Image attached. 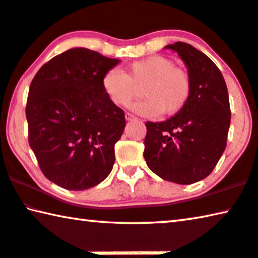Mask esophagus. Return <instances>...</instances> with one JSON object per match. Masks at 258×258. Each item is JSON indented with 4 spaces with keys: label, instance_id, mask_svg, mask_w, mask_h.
Listing matches in <instances>:
<instances>
[{
    "label": "esophagus",
    "instance_id": "obj_1",
    "mask_svg": "<svg viewBox=\"0 0 258 258\" xmlns=\"http://www.w3.org/2000/svg\"><path fill=\"white\" fill-rule=\"evenodd\" d=\"M136 118V116L134 115V114L132 113H125V120L126 121H132V120H135Z\"/></svg>",
    "mask_w": 258,
    "mask_h": 258
}]
</instances>
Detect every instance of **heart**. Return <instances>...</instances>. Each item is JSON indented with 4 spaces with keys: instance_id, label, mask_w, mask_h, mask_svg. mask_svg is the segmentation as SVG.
<instances>
[{
    "instance_id": "b5f03b06",
    "label": "heart",
    "mask_w": 258,
    "mask_h": 258,
    "mask_svg": "<svg viewBox=\"0 0 258 258\" xmlns=\"http://www.w3.org/2000/svg\"><path fill=\"white\" fill-rule=\"evenodd\" d=\"M101 84L107 98L117 107H128L138 90L143 89L146 99L135 104L133 109L146 117L180 113L188 104L192 89L187 71L159 55L133 62L125 74L116 68L109 69Z\"/></svg>"
}]
</instances>
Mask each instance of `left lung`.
Wrapping results in <instances>:
<instances>
[{"mask_svg":"<svg viewBox=\"0 0 258 258\" xmlns=\"http://www.w3.org/2000/svg\"><path fill=\"white\" fill-rule=\"evenodd\" d=\"M177 51L191 78V96L180 113L146 125L144 158L149 168L166 181L190 184L203 180L226 148L231 123L227 86L218 67L195 47L177 41Z\"/></svg>","mask_w":258,"mask_h":258,"instance_id":"left-lung-1","label":"left lung"}]
</instances>
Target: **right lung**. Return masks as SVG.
<instances>
[{
	"label": "right lung",
	"mask_w": 258,
	"mask_h": 258,
	"mask_svg": "<svg viewBox=\"0 0 258 258\" xmlns=\"http://www.w3.org/2000/svg\"><path fill=\"white\" fill-rule=\"evenodd\" d=\"M117 63L98 51L73 48L45 63L31 82L29 144L43 175L62 188H92L113 168L125 117L101 82Z\"/></svg>",
	"instance_id": "add662e5"
}]
</instances>
